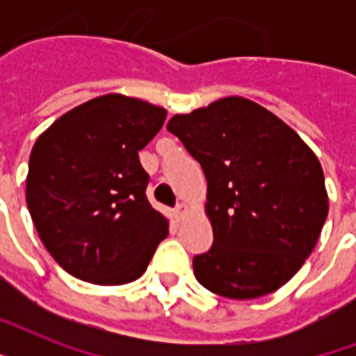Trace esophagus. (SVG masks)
Returning a JSON list of instances; mask_svg holds the SVG:
<instances>
[{"instance_id": "34e87169", "label": "esophagus", "mask_w": 356, "mask_h": 356, "mask_svg": "<svg viewBox=\"0 0 356 356\" xmlns=\"http://www.w3.org/2000/svg\"><path fill=\"white\" fill-rule=\"evenodd\" d=\"M173 214H175V218H177V220H183V218L188 214V207L177 205V207H175V211H173Z\"/></svg>"}]
</instances>
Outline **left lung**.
<instances>
[{"label": "left lung", "mask_w": 356, "mask_h": 356, "mask_svg": "<svg viewBox=\"0 0 356 356\" xmlns=\"http://www.w3.org/2000/svg\"><path fill=\"white\" fill-rule=\"evenodd\" d=\"M166 129L200 162L209 186L214 242L194 257L200 284L229 299L286 284L312 253L329 212L314 151L275 114L240 96L175 114Z\"/></svg>", "instance_id": "1"}]
</instances>
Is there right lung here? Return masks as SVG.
Returning a JSON list of instances; mask_svg holds the SVG:
<instances>
[{"mask_svg": "<svg viewBox=\"0 0 356 356\" xmlns=\"http://www.w3.org/2000/svg\"><path fill=\"white\" fill-rule=\"evenodd\" d=\"M166 111L122 94L63 114L33 145L25 200L42 243L70 275L127 284L168 236V220L145 197L138 151Z\"/></svg>", "mask_w": 356, "mask_h": 356, "instance_id": "right-lung-1", "label": "right lung"}]
</instances>
